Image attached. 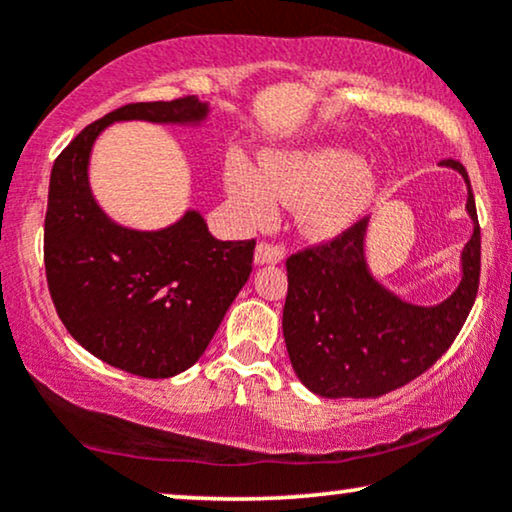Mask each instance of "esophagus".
I'll return each instance as SVG.
<instances>
[{
    "label": "esophagus",
    "mask_w": 512,
    "mask_h": 512,
    "mask_svg": "<svg viewBox=\"0 0 512 512\" xmlns=\"http://www.w3.org/2000/svg\"><path fill=\"white\" fill-rule=\"evenodd\" d=\"M284 247L282 244L272 242H261L256 247V263H279L284 258Z\"/></svg>",
    "instance_id": "34e87169"
}]
</instances>
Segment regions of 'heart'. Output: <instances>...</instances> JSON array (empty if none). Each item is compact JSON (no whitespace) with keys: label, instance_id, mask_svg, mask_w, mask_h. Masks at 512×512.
<instances>
[{"label":"heart","instance_id":"1","mask_svg":"<svg viewBox=\"0 0 512 512\" xmlns=\"http://www.w3.org/2000/svg\"><path fill=\"white\" fill-rule=\"evenodd\" d=\"M228 188L237 209L254 223H268L279 202H305L303 228L312 237H331L347 228L375 193V177L354 153L317 149L270 158L256 170L233 156Z\"/></svg>","mask_w":512,"mask_h":512}]
</instances>
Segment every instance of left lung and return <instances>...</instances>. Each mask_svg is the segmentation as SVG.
Returning a JSON list of instances; mask_svg holds the SVG:
<instances>
[{
  "instance_id": "1",
  "label": "left lung",
  "mask_w": 512,
  "mask_h": 512,
  "mask_svg": "<svg viewBox=\"0 0 512 512\" xmlns=\"http://www.w3.org/2000/svg\"><path fill=\"white\" fill-rule=\"evenodd\" d=\"M443 165L464 174L475 223L464 277L445 303H403L370 277L363 261L368 216L286 258L284 342L293 370L314 394L380 398L426 373L457 340L480 286V223L466 167L452 158Z\"/></svg>"
}]
</instances>
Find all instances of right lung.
I'll return each mask as SVG.
<instances>
[{"instance_id":"1","label":"right lung","mask_w":512,"mask_h":512,"mask_svg":"<svg viewBox=\"0 0 512 512\" xmlns=\"http://www.w3.org/2000/svg\"><path fill=\"white\" fill-rule=\"evenodd\" d=\"M205 114L191 95L125 104L55 158L44 221L48 291L69 335L125 373L163 380L200 359L249 279L256 240H216L198 212L158 233L116 226L90 195V146L114 121L188 123Z\"/></svg>"}]
</instances>
